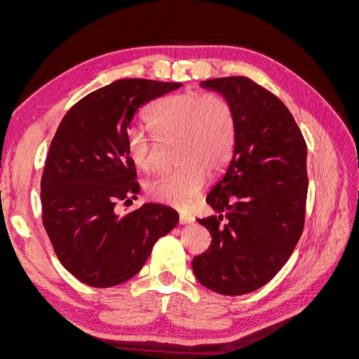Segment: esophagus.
Returning a JSON list of instances; mask_svg holds the SVG:
<instances>
[{
  "label": "esophagus",
  "mask_w": 359,
  "mask_h": 359,
  "mask_svg": "<svg viewBox=\"0 0 359 359\" xmlns=\"http://www.w3.org/2000/svg\"><path fill=\"white\" fill-rule=\"evenodd\" d=\"M194 219L193 217L190 215V214H187V212H181L180 214V223L181 224H187V223H191Z\"/></svg>",
  "instance_id": "esophagus-1"
}]
</instances>
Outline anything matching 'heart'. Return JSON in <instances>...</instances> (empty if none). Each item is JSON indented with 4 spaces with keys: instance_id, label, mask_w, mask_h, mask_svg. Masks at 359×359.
<instances>
[{
    "instance_id": "b5f03b06",
    "label": "heart",
    "mask_w": 359,
    "mask_h": 359,
    "mask_svg": "<svg viewBox=\"0 0 359 359\" xmlns=\"http://www.w3.org/2000/svg\"><path fill=\"white\" fill-rule=\"evenodd\" d=\"M147 119L161 142L178 140L180 168L149 181V198L187 210L198 201L211 175L229 161L236 140V115L232 103L219 93L190 91L165 97L149 107ZM127 153L135 166L151 172L156 166L157 140L133 130Z\"/></svg>"
}]
</instances>
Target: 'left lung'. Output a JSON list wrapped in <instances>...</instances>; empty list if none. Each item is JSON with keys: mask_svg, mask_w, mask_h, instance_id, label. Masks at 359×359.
<instances>
[{"mask_svg": "<svg viewBox=\"0 0 359 359\" xmlns=\"http://www.w3.org/2000/svg\"><path fill=\"white\" fill-rule=\"evenodd\" d=\"M236 115V140L224 177L208 202L220 215L199 220L211 245L193 257V273L222 295H244L266 285L298 244L309 190L307 144L276 94L245 76L203 81Z\"/></svg>", "mask_w": 359, "mask_h": 359, "instance_id": "left-lung-1", "label": "left lung"}]
</instances>
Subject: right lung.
I'll use <instances>...</instances> for the list:
<instances>
[{"label":"right lung","mask_w":359,"mask_h":359,"mask_svg":"<svg viewBox=\"0 0 359 359\" xmlns=\"http://www.w3.org/2000/svg\"><path fill=\"white\" fill-rule=\"evenodd\" d=\"M178 82L119 79L85 95L64 115L41 175V220L60 262L82 283L112 287L136 276L158 238L178 223L168 206L118 214L140 191L127 153L140 106Z\"/></svg>","instance_id":"add662e5"}]
</instances>
